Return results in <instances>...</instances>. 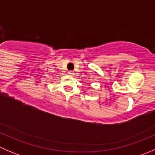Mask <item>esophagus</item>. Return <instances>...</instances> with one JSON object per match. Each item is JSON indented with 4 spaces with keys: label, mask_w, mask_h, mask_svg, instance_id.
<instances>
[{
    "label": "esophagus",
    "mask_w": 155,
    "mask_h": 155,
    "mask_svg": "<svg viewBox=\"0 0 155 155\" xmlns=\"http://www.w3.org/2000/svg\"><path fill=\"white\" fill-rule=\"evenodd\" d=\"M68 74L70 75V76H73V75H74L75 73H73V71H72V70H70V71L68 72Z\"/></svg>",
    "instance_id": "34e87169"
}]
</instances>
